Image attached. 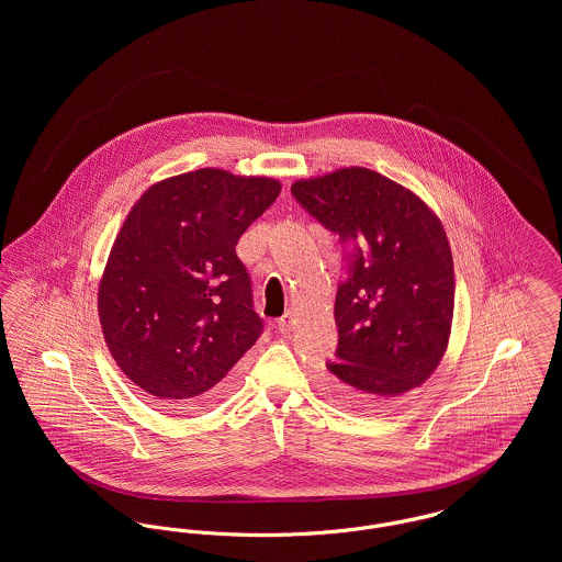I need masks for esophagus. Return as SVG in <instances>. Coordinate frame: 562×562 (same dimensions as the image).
<instances>
[{"mask_svg":"<svg viewBox=\"0 0 562 562\" xmlns=\"http://www.w3.org/2000/svg\"><path fill=\"white\" fill-rule=\"evenodd\" d=\"M279 330L281 333H290L292 330V326L296 324V316H294V312H285V316L283 318H279Z\"/></svg>","mask_w":562,"mask_h":562,"instance_id":"esophagus-1","label":"esophagus"}]
</instances>
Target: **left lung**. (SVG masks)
Here are the masks:
<instances>
[{
  "mask_svg": "<svg viewBox=\"0 0 562 562\" xmlns=\"http://www.w3.org/2000/svg\"><path fill=\"white\" fill-rule=\"evenodd\" d=\"M292 196L341 244L337 350L322 390L366 408L422 385L446 352L454 312V263L439 218L370 168L296 181Z\"/></svg>",
  "mask_w": 562,
  "mask_h": 562,
  "instance_id": "8db88e82",
  "label": "left lung"
}]
</instances>
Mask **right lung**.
I'll list each match as a JSON object with an SVG mask.
<instances>
[{"label": "right lung", "instance_id": "add662e5", "mask_svg": "<svg viewBox=\"0 0 562 562\" xmlns=\"http://www.w3.org/2000/svg\"><path fill=\"white\" fill-rule=\"evenodd\" d=\"M279 192L268 177L201 168L151 186L125 218L99 285V321L116 366L166 411L221 401L259 339L263 321L236 246Z\"/></svg>", "mask_w": 562, "mask_h": 562}]
</instances>
